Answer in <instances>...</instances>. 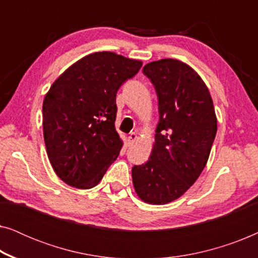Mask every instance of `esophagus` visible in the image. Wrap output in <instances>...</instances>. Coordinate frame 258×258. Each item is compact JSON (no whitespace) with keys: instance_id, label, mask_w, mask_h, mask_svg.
Masks as SVG:
<instances>
[{"instance_id":"obj_1","label":"esophagus","mask_w":258,"mask_h":258,"mask_svg":"<svg viewBox=\"0 0 258 258\" xmlns=\"http://www.w3.org/2000/svg\"><path fill=\"white\" fill-rule=\"evenodd\" d=\"M137 140V134L136 133H130L128 136V142L129 143H134Z\"/></svg>"}]
</instances>
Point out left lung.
I'll list each match as a JSON object with an SVG mask.
<instances>
[{"label": "left lung", "instance_id": "left-lung-1", "mask_svg": "<svg viewBox=\"0 0 258 258\" xmlns=\"http://www.w3.org/2000/svg\"><path fill=\"white\" fill-rule=\"evenodd\" d=\"M156 90L160 119L150 157L134 165L137 195L150 204L181 197L206 167L217 132L210 93L199 74L178 59L144 66Z\"/></svg>", "mask_w": 258, "mask_h": 258}]
</instances>
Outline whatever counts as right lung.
<instances>
[{
  "label": "right lung",
  "mask_w": 258,
  "mask_h": 258,
  "mask_svg": "<svg viewBox=\"0 0 258 258\" xmlns=\"http://www.w3.org/2000/svg\"><path fill=\"white\" fill-rule=\"evenodd\" d=\"M142 62L94 52L69 67L43 101V135L51 167L67 184L90 189L117 158L116 94Z\"/></svg>",
  "instance_id": "obj_1"
}]
</instances>
